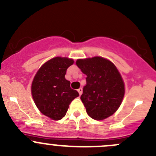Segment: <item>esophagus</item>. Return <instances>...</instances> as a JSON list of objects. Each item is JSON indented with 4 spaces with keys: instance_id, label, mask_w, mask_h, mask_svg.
<instances>
[{
    "instance_id": "obj_1",
    "label": "esophagus",
    "mask_w": 156,
    "mask_h": 156,
    "mask_svg": "<svg viewBox=\"0 0 156 156\" xmlns=\"http://www.w3.org/2000/svg\"><path fill=\"white\" fill-rule=\"evenodd\" d=\"M77 91H78V93H79L80 95H81V94H82V93H83V89L82 88L78 89V90H77Z\"/></svg>"
}]
</instances>
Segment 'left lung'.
I'll use <instances>...</instances> for the list:
<instances>
[{
  "label": "left lung",
  "instance_id": "8db88e82",
  "mask_svg": "<svg viewBox=\"0 0 156 156\" xmlns=\"http://www.w3.org/2000/svg\"><path fill=\"white\" fill-rule=\"evenodd\" d=\"M76 64L87 76L80 96L87 114L96 120L111 116L125 94V84L116 66L101 57L78 59Z\"/></svg>",
  "mask_w": 156,
  "mask_h": 156
}]
</instances>
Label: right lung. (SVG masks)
Segmentation results:
<instances>
[{"label": "right lung", "instance_id": "obj_1", "mask_svg": "<svg viewBox=\"0 0 156 156\" xmlns=\"http://www.w3.org/2000/svg\"><path fill=\"white\" fill-rule=\"evenodd\" d=\"M73 63V59L67 57L50 59L41 66L33 80L34 101L41 112L53 120L64 117L71 102L79 96L65 78L66 69Z\"/></svg>", "mask_w": 156, "mask_h": 156}]
</instances>
